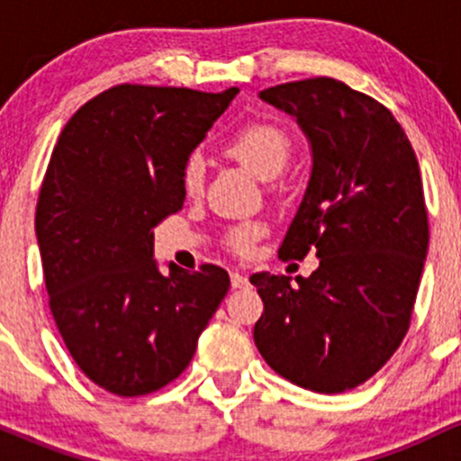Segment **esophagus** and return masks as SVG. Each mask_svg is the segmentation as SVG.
<instances>
[{
  "instance_id": "34e87169",
  "label": "esophagus",
  "mask_w": 461,
  "mask_h": 461,
  "mask_svg": "<svg viewBox=\"0 0 461 461\" xmlns=\"http://www.w3.org/2000/svg\"><path fill=\"white\" fill-rule=\"evenodd\" d=\"M230 277H231V285H234V288H245V285L249 284L247 275L240 273V271H231Z\"/></svg>"
}]
</instances>
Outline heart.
Masks as SVG:
<instances>
[{
  "label": "heart",
  "mask_w": 461,
  "mask_h": 461,
  "mask_svg": "<svg viewBox=\"0 0 461 461\" xmlns=\"http://www.w3.org/2000/svg\"><path fill=\"white\" fill-rule=\"evenodd\" d=\"M293 136L284 125L271 119H253L240 125L225 140V151L260 177H275L293 156ZM205 182V162L199 153H190L182 167V188L186 197H199ZM262 234L260 223H245L227 231L225 245L236 256H249L256 238Z\"/></svg>",
  "instance_id": "b5f03b06"
}]
</instances>
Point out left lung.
I'll list each match as a JSON object with an SVG mask.
<instances>
[{
	"label": "left lung",
	"instance_id": "1",
	"mask_svg": "<svg viewBox=\"0 0 461 461\" xmlns=\"http://www.w3.org/2000/svg\"><path fill=\"white\" fill-rule=\"evenodd\" d=\"M262 99L297 116L314 153L279 258L314 251L321 264L297 285L251 275L264 303L253 340L288 382L345 393L373 377L410 330L429 247L420 168L393 113L340 79L277 84Z\"/></svg>",
	"mask_w": 461,
	"mask_h": 461
}]
</instances>
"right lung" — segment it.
<instances>
[{
  "label": "right lung",
  "instance_id": "1",
  "mask_svg": "<svg viewBox=\"0 0 461 461\" xmlns=\"http://www.w3.org/2000/svg\"><path fill=\"white\" fill-rule=\"evenodd\" d=\"M238 88L116 84L62 128L36 201L50 310L99 388L156 393L177 379L230 290L216 264L153 262V227L182 210V167Z\"/></svg>",
  "mask_w": 461,
  "mask_h": 461
}]
</instances>
